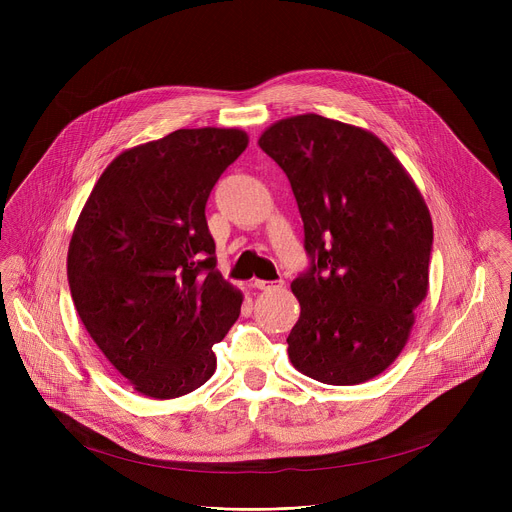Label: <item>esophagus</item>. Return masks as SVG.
I'll use <instances>...</instances> for the list:
<instances>
[{"instance_id": "1", "label": "esophagus", "mask_w": 512, "mask_h": 512, "mask_svg": "<svg viewBox=\"0 0 512 512\" xmlns=\"http://www.w3.org/2000/svg\"><path fill=\"white\" fill-rule=\"evenodd\" d=\"M253 287L261 289V291H273V289H281L283 281H263V279H255Z\"/></svg>"}]
</instances>
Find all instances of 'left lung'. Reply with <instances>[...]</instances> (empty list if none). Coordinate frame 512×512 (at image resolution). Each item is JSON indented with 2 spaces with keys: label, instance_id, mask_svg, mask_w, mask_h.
Masks as SVG:
<instances>
[{
  "label": "left lung",
  "instance_id": "8db88e82",
  "mask_svg": "<svg viewBox=\"0 0 512 512\" xmlns=\"http://www.w3.org/2000/svg\"><path fill=\"white\" fill-rule=\"evenodd\" d=\"M285 172L304 221L310 273L294 279V367L326 385H358L405 348L429 287L433 225L403 164L371 131L316 113L259 137Z\"/></svg>",
  "mask_w": 512,
  "mask_h": 512
}]
</instances>
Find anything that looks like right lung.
I'll return each mask as SVG.
<instances>
[{
    "instance_id": "1",
    "label": "right lung",
    "mask_w": 512,
    "mask_h": 512,
    "mask_svg": "<svg viewBox=\"0 0 512 512\" xmlns=\"http://www.w3.org/2000/svg\"><path fill=\"white\" fill-rule=\"evenodd\" d=\"M243 129L200 127L121 152L91 190L68 245L72 302L129 385L176 399L216 371L212 346L243 294L218 273L206 200L245 152Z\"/></svg>"
}]
</instances>
